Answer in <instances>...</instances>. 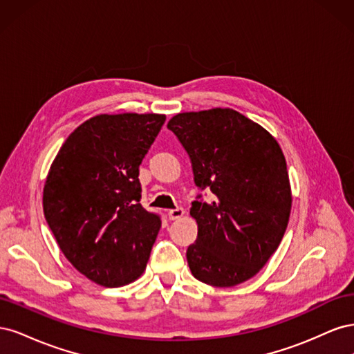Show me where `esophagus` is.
Here are the masks:
<instances>
[{"mask_svg": "<svg viewBox=\"0 0 354 354\" xmlns=\"http://www.w3.org/2000/svg\"><path fill=\"white\" fill-rule=\"evenodd\" d=\"M185 209L183 208H176V209H171L168 211V218L169 220H178L185 216Z\"/></svg>", "mask_w": 354, "mask_h": 354, "instance_id": "1", "label": "esophagus"}]
</instances>
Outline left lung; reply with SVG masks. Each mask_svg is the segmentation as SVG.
<instances>
[{
    "mask_svg": "<svg viewBox=\"0 0 354 354\" xmlns=\"http://www.w3.org/2000/svg\"><path fill=\"white\" fill-rule=\"evenodd\" d=\"M211 202L192 203L198 238L187 248L198 281L229 288L259 273L279 246L291 214L286 160L276 138L229 108L177 113L168 121Z\"/></svg>",
    "mask_w": 354,
    "mask_h": 354,
    "instance_id": "1",
    "label": "left lung"
}]
</instances>
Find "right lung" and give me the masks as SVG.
<instances>
[{
    "mask_svg": "<svg viewBox=\"0 0 354 354\" xmlns=\"http://www.w3.org/2000/svg\"><path fill=\"white\" fill-rule=\"evenodd\" d=\"M165 115H95L82 122L50 167L42 208L60 251L91 282L116 288L146 269L160 229L142 203L138 167Z\"/></svg>",
    "mask_w": 354,
    "mask_h": 354,
    "instance_id": "obj_1",
    "label": "right lung"
}]
</instances>
